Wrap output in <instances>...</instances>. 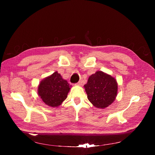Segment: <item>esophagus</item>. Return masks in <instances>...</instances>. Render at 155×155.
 I'll return each mask as SVG.
<instances>
[{
    "mask_svg": "<svg viewBox=\"0 0 155 155\" xmlns=\"http://www.w3.org/2000/svg\"><path fill=\"white\" fill-rule=\"evenodd\" d=\"M82 85V80H80L79 81L78 83H77V85H79V86H81Z\"/></svg>",
    "mask_w": 155,
    "mask_h": 155,
    "instance_id": "34e87169",
    "label": "esophagus"
}]
</instances>
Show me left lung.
<instances>
[{"label": "left lung", "mask_w": 155, "mask_h": 155, "mask_svg": "<svg viewBox=\"0 0 155 155\" xmlns=\"http://www.w3.org/2000/svg\"><path fill=\"white\" fill-rule=\"evenodd\" d=\"M84 88L89 101L98 109H105L111 105L118 94L116 79L102 71H97L89 76Z\"/></svg>", "instance_id": "1"}]
</instances>
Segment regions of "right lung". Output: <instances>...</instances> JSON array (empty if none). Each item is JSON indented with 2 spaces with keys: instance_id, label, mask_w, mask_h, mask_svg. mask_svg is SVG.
Wrapping results in <instances>:
<instances>
[{
  "instance_id": "right-lung-1",
  "label": "right lung",
  "mask_w": 155,
  "mask_h": 155,
  "mask_svg": "<svg viewBox=\"0 0 155 155\" xmlns=\"http://www.w3.org/2000/svg\"><path fill=\"white\" fill-rule=\"evenodd\" d=\"M70 86L57 71L41 80L37 93L46 105L58 107L66 100Z\"/></svg>"
}]
</instances>
